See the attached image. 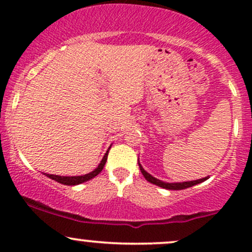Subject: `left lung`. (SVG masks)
Listing matches in <instances>:
<instances>
[{
  "mask_svg": "<svg viewBox=\"0 0 252 252\" xmlns=\"http://www.w3.org/2000/svg\"><path fill=\"white\" fill-rule=\"evenodd\" d=\"M138 166H140V169H141V173H142L144 178H146L147 181L152 182V184L156 185V186H160L162 187V189H175V190H179V189H189V187H192L194 186V185H198L200 184V182H204L205 180H207V176L206 178H202V179H199V180H194V181H185V182H164V181H161L158 180V179L154 178L153 175H150L149 173H147L146 170L143 169V167L141 166V163L138 162Z\"/></svg>",
  "mask_w": 252,
  "mask_h": 252,
  "instance_id": "obj_1",
  "label": "left lung"
}]
</instances>
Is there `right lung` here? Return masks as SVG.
Segmentation results:
<instances>
[{"label": "right lung", "instance_id": "obj_1", "mask_svg": "<svg viewBox=\"0 0 252 252\" xmlns=\"http://www.w3.org/2000/svg\"><path fill=\"white\" fill-rule=\"evenodd\" d=\"M109 150H110V148L108 149V152L105 153V155L103 156L102 161H100V163L98 164L97 168L94 170H92V172L89 173V174L79 175V176H60V175H53V174H45V175L48 176V178L52 179V180H56V181L60 182V184H63V185H67V186H74V185L83 184V182L91 180L92 178H94V176H97L100 172H102L104 166H105L106 158H108Z\"/></svg>", "mask_w": 252, "mask_h": 252}]
</instances>
